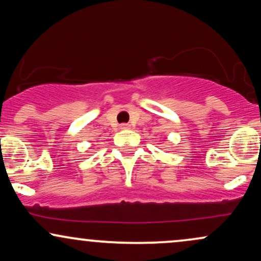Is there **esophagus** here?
I'll return each mask as SVG.
<instances>
[{
    "mask_svg": "<svg viewBox=\"0 0 261 261\" xmlns=\"http://www.w3.org/2000/svg\"><path fill=\"white\" fill-rule=\"evenodd\" d=\"M120 128H121V130H127V128H130V125H128V124H121Z\"/></svg>",
    "mask_w": 261,
    "mask_h": 261,
    "instance_id": "34e87169",
    "label": "esophagus"
}]
</instances>
